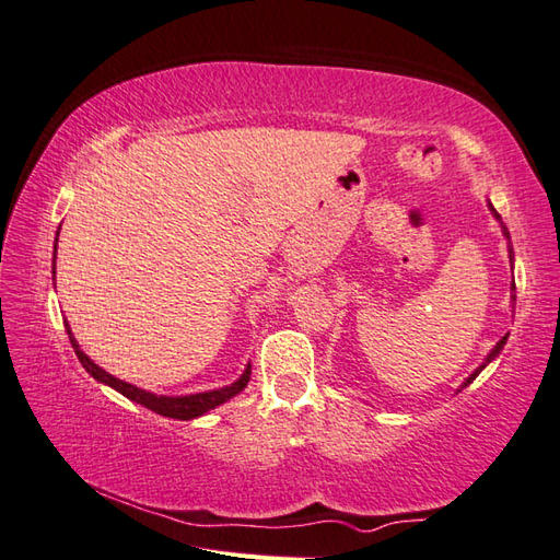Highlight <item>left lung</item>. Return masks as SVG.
Masks as SVG:
<instances>
[{
    "mask_svg": "<svg viewBox=\"0 0 560 560\" xmlns=\"http://www.w3.org/2000/svg\"><path fill=\"white\" fill-rule=\"evenodd\" d=\"M489 211L493 213V219L498 221V223H501V231H503V237H505V241H508V257H510V265H513V261H515V253H513V245H510V233H508V229H505V223L501 221V213H498L495 209H493V205H491V201H489ZM515 299H517V295H515V279H513V283H510V301H513V307H515ZM505 341H508V335L501 339V341H498L495 343V347L491 349V353L489 355H486V359H483V363L477 368V371H474L467 380H464V383L459 385V389L457 392H462L464 387H467V385H471V380H477V375L483 371V368L486 365H489L491 361H495L498 359V353H501L503 351V347H505Z\"/></svg>",
    "mask_w": 560,
    "mask_h": 560,
    "instance_id": "1",
    "label": "left lung"
}]
</instances>
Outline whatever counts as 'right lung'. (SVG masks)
Masks as SVG:
<instances>
[{
    "instance_id": "1",
    "label": "right lung",
    "mask_w": 560,
    "mask_h": 560,
    "mask_svg": "<svg viewBox=\"0 0 560 560\" xmlns=\"http://www.w3.org/2000/svg\"><path fill=\"white\" fill-rule=\"evenodd\" d=\"M59 235V231H57ZM55 253H57V243H55ZM57 259V257H55ZM55 259H52V279H55ZM65 329L69 335V341H71V349H74V353L79 355L81 365L86 368V373L98 380V383L108 385L113 389L120 392V395H125L127 399H132L137 404H141V407H147L151 411H156L161 416H168V419H177V421H189V419H197V416H205L207 411L221 407V404H225L229 399H233L235 395H241V392L247 387L249 383V375H253V365H245L243 375L235 380V383L225 385V387H219V389H207V392H197V395H180V397H168V395H153V392H147L141 389L132 383H125V380L115 377L110 373H105L101 365L93 363L86 353L81 351L79 341L74 337V331H71L69 323H65Z\"/></svg>"
}]
</instances>
